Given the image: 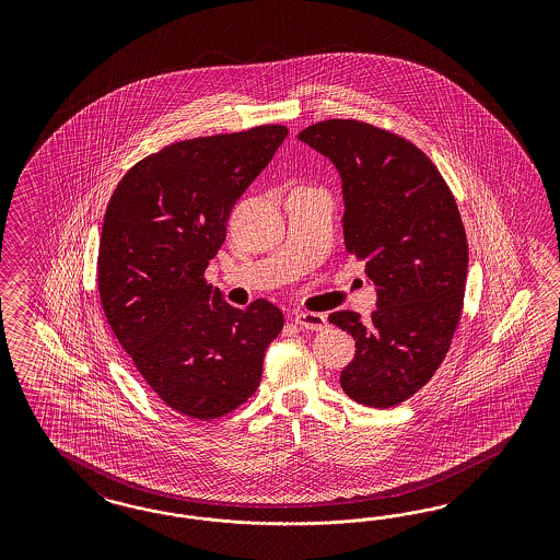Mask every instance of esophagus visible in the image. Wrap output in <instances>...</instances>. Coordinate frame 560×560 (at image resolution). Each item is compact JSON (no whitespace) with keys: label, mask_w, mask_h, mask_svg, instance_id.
Listing matches in <instances>:
<instances>
[{"label":"esophagus","mask_w":560,"mask_h":560,"mask_svg":"<svg viewBox=\"0 0 560 560\" xmlns=\"http://www.w3.org/2000/svg\"><path fill=\"white\" fill-rule=\"evenodd\" d=\"M295 324H298L300 328H305V330H324L328 320H326L324 314L300 312V314H295Z\"/></svg>","instance_id":"esophagus-1"}]
</instances>
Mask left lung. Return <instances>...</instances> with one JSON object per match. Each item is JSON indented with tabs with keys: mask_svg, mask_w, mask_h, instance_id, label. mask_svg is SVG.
I'll list each match as a JSON object with an SVG mask.
<instances>
[{
	"mask_svg": "<svg viewBox=\"0 0 560 560\" xmlns=\"http://www.w3.org/2000/svg\"><path fill=\"white\" fill-rule=\"evenodd\" d=\"M298 139L339 172L345 246L377 295L370 323L349 310L328 316L355 339L340 386L359 405L396 407L431 380L458 326L468 272L458 205L419 148L370 122L323 120Z\"/></svg>",
	"mask_w": 560,
	"mask_h": 560,
	"instance_id": "8db88e82",
	"label": "left lung"
}]
</instances>
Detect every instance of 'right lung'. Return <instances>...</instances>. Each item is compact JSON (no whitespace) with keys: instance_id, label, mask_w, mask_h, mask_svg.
I'll use <instances>...</instances> for the list:
<instances>
[{"instance_id":"1","label":"right lung","mask_w":560,"mask_h":560,"mask_svg":"<svg viewBox=\"0 0 560 560\" xmlns=\"http://www.w3.org/2000/svg\"><path fill=\"white\" fill-rule=\"evenodd\" d=\"M283 125L172 143L129 170L102 223L101 302L152 390L190 419L232 412L255 394L283 314L240 310L207 285L230 213L288 137Z\"/></svg>"}]
</instances>
